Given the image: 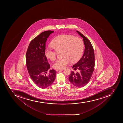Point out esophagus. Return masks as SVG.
I'll list each match as a JSON object with an SVG mask.
<instances>
[{"label":"esophagus","mask_w":123,"mask_h":123,"mask_svg":"<svg viewBox=\"0 0 123 123\" xmlns=\"http://www.w3.org/2000/svg\"><path fill=\"white\" fill-rule=\"evenodd\" d=\"M63 69H62V70H56V71H57V72H59V71H62L63 70Z\"/></svg>","instance_id":"34e87169"}]
</instances>
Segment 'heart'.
I'll use <instances>...</instances> for the list:
<instances>
[{
	"mask_svg": "<svg viewBox=\"0 0 123 123\" xmlns=\"http://www.w3.org/2000/svg\"><path fill=\"white\" fill-rule=\"evenodd\" d=\"M52 47L46 48L45 55L51 61L55 60L58 53L62 51V58L56 60L53 67L56 69L64 68L70 62H76L81 56L84 43L82 40L71 35H62L54 38L51 42Z\"/></svg>",
	"mask_w": 123,
	"mask_h": 123,
	"instance_id": "obj_1",
	"label": "heart"
}]
</instances>
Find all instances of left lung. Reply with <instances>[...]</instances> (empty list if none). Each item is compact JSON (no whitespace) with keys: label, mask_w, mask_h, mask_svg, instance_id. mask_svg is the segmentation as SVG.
Returning <instances> with one entry per match:
<instances>
[{"label":"left lung","mask_w":123,"mask_h":123,"mask_svg":"<svg viewBox=\"0 0 123 123\" xmlns=\"http://www.w3.org/2000/svg\"><path fill=\"white\" fill-rule=\"evenodd\" d=\"M83 38L85 46L82 57L76 64L73 66V71L69 77V80L76 87H83L90 81L95 67L94 49L90 41L82 33L76 31Z\"/></svg>","instance_id":"1"}]
</instances>
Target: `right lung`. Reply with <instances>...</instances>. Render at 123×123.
I'll list each match as a JSON object with an SVG mask.
<instances>
[{
	"label": "right lung",
	"mask_w": 123,
	"mask_h": 123,
	"mask_svg": "<svg viewBox=\"0 0 123 123\" xmlns=\"http://www.w3.org/2000/svg\"><path fill=\"white\" fill-rule=\"evenodd\" d=\"M54 31H46L33 39L28 46L26 55V67L33 82L40 88L50 86L54 81L56 71L48 70L50 65L45 55L46 42Z\"/></svg>",
	"instance_id": "1"
}]
</instances>
